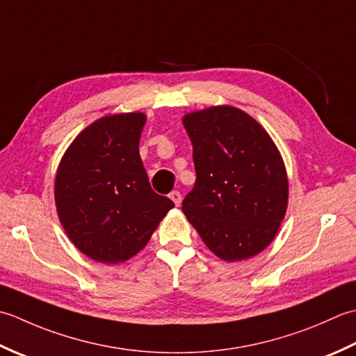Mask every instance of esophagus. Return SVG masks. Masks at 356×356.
<instances>
[{
    "mask_svg": "<svg viewBox=\"0 0 356 356\" xmlns=\"http://www.w3.org/2000/svg\"><path fill=\"white\" fill-rule=\"evenodd\" d=\"M169 198L175 202L177 206H179L181 204V200H183V197H181V193L178 192V191H172L170 193H169Z\"/></svg>",
    "mask_w": 356,
    "mask_h": 356,
    "instance_id": "1",
    "label": "esophagus"
}]
</instances>
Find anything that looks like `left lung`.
I'll return each mask as SVG.
<instances>
[{"label": "left lung", "mask_w": 356, "mask_h": 356, "mask_svg": "<svg viewBox=\"0 0 356 356\" xmlns=\"http://www.w3.org/2000/svg\"><path fill=\"white\" fill-rule=\"evenodd\" d=\"M197 181L183 212L224 261L257 255L272 243L287 209L286 168L269 134L248 113L216 106L183 118Z\"/></svg>", "instance_id": "obj_1"}]
</instances>
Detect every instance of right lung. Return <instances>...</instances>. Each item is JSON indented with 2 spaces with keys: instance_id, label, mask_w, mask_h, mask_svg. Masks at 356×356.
<instances>
[{
  "instance_id": "1",
  "label": "right lung",
  "mask_w": 356,
  "mask_h": 356,
  "mask_svg": "<svg viewBox=\"0 0 356 356\" xmlns=\"http://www.w3.org/2000/svg\"><path fill=\"white\" fill-rule=\"evenodd\" d=\"M144 113L104 117L86 127L64 154L55 202L67 236L99 263L136 255L175 206L150 187L140 156Z\"/></svg>"
}]
</instances>
